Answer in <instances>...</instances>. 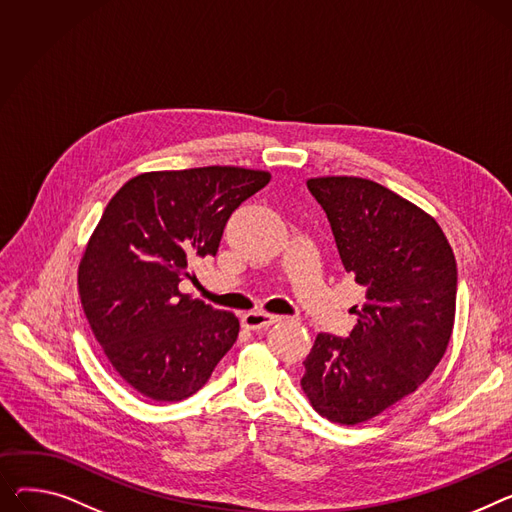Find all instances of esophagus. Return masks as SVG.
<instances>
[{
  "mask_svg": "<svg viewBox=\"0 0 512 512\" xmlns=\"http://www.w3.org/2000/svg\"><path fill=\"white\" fill-rule=\"evenodd\" d=\"M280 317L278 315H269V313H247L243 315L241 323L245 329H251V331H259V329H267L269 325L278 323Z\"/></svg>",
  "mask_w": 512,
  "mask_h": 512,
  "instance_id": "1",
  "label": "esophagus"
}]
</instances>
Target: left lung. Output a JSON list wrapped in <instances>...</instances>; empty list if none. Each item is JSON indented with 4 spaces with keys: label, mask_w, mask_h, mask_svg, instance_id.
<instances>
[{
    "label": "left lung",
    "mask_w": 512,
    "mask_h": 512,
    "mask_svg": "<svg viewBox=\"0 0 512 512\" xmlns=\"http://www.w3.org/2000/svg\"><path fill=\"white\" fill-rule=\"evenodd\" d=\"M306 187L366 302L350 337L317 335L300 387L323 418L356 426L412 395L445 356L457 263L438 222L391 189L360 177H315Z\"/></svg>",
    "instance_id": "1"
}]
</instances>
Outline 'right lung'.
Instances as JSON below:
<instances>
[{
  "label": "right lung",
  "instance_id": "obj_1",
  "mask_svg": "<svg viewBox=\"0 0 512 512\" xmlns=\"http://www.w3.org/2000/svg\"><path fill=\"white\" fill-rule=\"evenodd\" d=\"M267 170L201 166L129 179L109 201L78 267L90 329L119 377L173 403L208 383L238 337V319L179 284L214 257L230 214L263 189Z\"/></svg>",
  "mask_w": 512,
  "mask_h": 512
}]
</instances>
